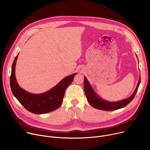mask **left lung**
Instances as JSON below:
<instances>
[{"instance_id":"1","label":"left lung","mask_w":150,"mask_h":150,"mask_svg":"<svg viewBox=\"0 0 150 150\" xmlns=\"http://www.w3.org/2000/svg\"><path fill=\"white\" fill-rule=\"evenodd\" d=\"M141 82V77L139 76V81L137 84V86L134 93L129 97L126 99L115 101V102H110L105 101L101 98L94 90L92 86L88 81L87 80L86 77H84V82H83V87L85 95H86L87 98L89 103L91 104L93 108L105 111H111L115 110L121 108H124L126 105L129 104L134 98L135 94H137V90L138 89L139 85Z\"/></svg>"}]
</instances>
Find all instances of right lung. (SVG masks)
Listing matches in <instances>:
<instances>
[{"mask_svg":"<svg viewBox=\"0 0 150 150\" xmlns=\"http://www.w3.org/2000/svg\"><path fill=\"white\" fill-rule=\"evenodd\" d=\"M18 54L15 57L10 77L12 92L15 98L25 109L34 114L47 113L59 108L62 103L65 90L70 85L76 73L63 78L56 86L50 90L41 94L30 93L21 88L15 77V65Z\"/></svg>","mask_w":150,"mask_h":150,"instance_id":"add662e5","label":"right lung"}]
</instances>
